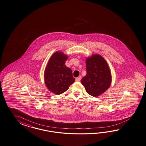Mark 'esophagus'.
Here are the masks:
<instances>
[{"instance_id":"34e87169","label":"esophagus","mask_w":146,"mask_h":146,"mask_svg":"<svg viewBox=\"0 0 146 146\" xmlns=\"http://www.w3.org/2000/svg\"><path fill=\"white\" fill-rule=\"evenodd\" d=\"M80 80H81L80 77H79V78H76V79H75V81H76V82H80Z\"/></svg>"}]
</instances>
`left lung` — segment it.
Returning <instances> with one entry per match:
<instances>
[{
	"label": "left lung",
	"mask_w": 146,
	"mask_h": 146,
	"mask_svg": "<svg viewBox=\"0 0 146 146\" xmlns=\"http://www.w3.org/2000/svg\"><path fill=\"white\" fill-rule=\"evenodd\" d=\"M86 75L81 83L86 92L94 97L99 96L110 86L111 74L106 60L102 56L94 54L86 60Z\"/></svg>",
	"instance_id": "1"
}]
</instances>
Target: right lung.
Instances as JSON below:
<instances>
[{"label":"right lung","mask_w":146,"mask_h":146,"mask_svg":"<svg viewBox=\"0 0 146 146\" xmlns=\"http://www.w3.org/2000/svg\"><path fill=\"white\" fill-rule=\"evenodd\" d=\"M68 56L56 52L50 57L44 72V80L50 92L59 95L67 91L75 81L72 70L68 68L65 61Z\"/></svg>","instance_id":"right-lung-1"}]
</instances>
